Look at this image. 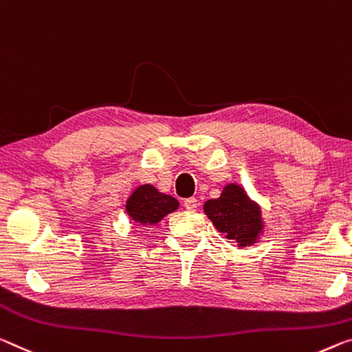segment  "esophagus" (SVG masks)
Instances as JSON below:
<instances>
[{"instance_id":"obj_1","label":"esophagus","mask_w":352,"mask_h":352,"mask_svg":"<svg viewBox=\"0 0 352 352\" xmlns=\"http://www.w3.org/2000/svg\"><path fill=\"white\" fill-rule=\"evenodd\" d=\"M183 205H185V208L188 211H196L199 208V200L196 197H191V199H186L185 202H183Z\"/></svg>"}]
</instances>
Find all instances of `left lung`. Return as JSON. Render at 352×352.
<instances>
[{"instance_id":"1","label":"left lung","mask_w":352,"mask_h":352,"mask_svg":"<svg viewBox=\"0 0 352 352\" xmlns=\"http://www.w3.org/2000/svg\"><path fill=\"white\" fill-rule=\"evenodd\" d=\"M204 211L217 230L236 241L239 248L252 246L265 228L258 204L235 183H228L217 199L206 200Z\"/></svg>"}]
</instances>
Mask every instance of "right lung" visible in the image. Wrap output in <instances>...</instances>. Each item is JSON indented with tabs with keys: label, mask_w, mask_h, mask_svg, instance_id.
<instances>
[{
	"label": "right lung",
	"mask_w": 352,
	"mask_h": 352,
	"mask_svg": "<svg viewBox=\"0 0 352 352\" xmlns=\"http://www.w3.org/2000/svg\"><path fill=\"white\" fill-rule=\"evenodd\" d=\"M126 213L136 224L155 226L178 208V200L160 192L152 185L138 186L126 200Z\"/></svg>",
	"instance_id": "obj_1"
}]
</instances>
